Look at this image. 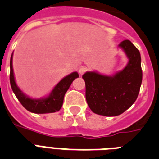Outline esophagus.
<instances>
[{
    "label": "esophagus",
    "instance_id": "1",
    "mask_svg": "<svg viewBox=\"0 0 159 159\" xmlns=\"http://www.w3.org/2000/svg\"><path fill=\"white\" fill-rule=\"evenodd\" d=\"M86 71H87V68L84 67V66H81V67H80V69H79V74H80V75H84Z\"/></svg>",
    "mask_w": 159,
    "mask_h": 159
}]
</instances>
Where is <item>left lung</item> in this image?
I'll list each match as a JSON object with an SVG mask.
<instances>
[{
    "label": "left lung",
    "mask_w": 159,
    "mask_h": 159,
    "mask_svg": "<svg viewBox=\"0 0 159 159\" xmlns=\"http://www.w3.org/2000/svg\"><path fill=\"white\" fill-rule=\"evenodd\" d=\"M124 50L129 63L123 70L113 76L97 72H86L82 78L85 82V97L93 113L104 116L123 114L137 99L142 84L141 56L137 48L129 40L119 45Z\"/></svg>",
    "instance_id": "left-lung-1"
}]
</instances>
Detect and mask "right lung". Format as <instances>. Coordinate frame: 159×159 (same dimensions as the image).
Returning <instances> with one entry per match:
<instances>
[{"instance_id": "add662e5", "label": "right lung", "mask_w": 159, "mask_h": 159, "mask_svg": "<svg viewBox=\"0 0 159 159\" xmlns=\"http://www.w3.org/2000/svg\"><path fill=\"white\" fill-rule=\"evenodd\" d=\"M10 68H11L10 82H11L12 90L25 109L35 114H47V113H54V112L59 111L62 107L64 97L68 90V89L70 88L74 80L79 77L77 72H73L62 79L55 85L49 96L44 99H30L25 94H24L16 85V83L15 81L14 73H13L12 55L11 57V61H10Z\"/></svg>"}]
</instances>
